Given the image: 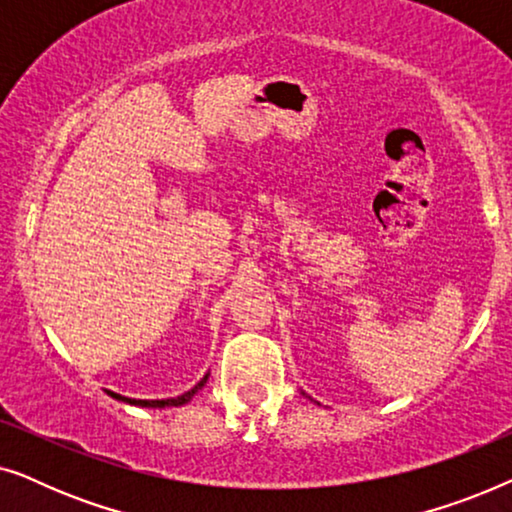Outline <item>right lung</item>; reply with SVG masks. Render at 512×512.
Returning a JSON list of instances; mask_svg holds the SVG:
<instances>
[{
    "mask_svg": "<svg viewBox=\"0 0 512 512\" xmlns=\"http://www.w3.org/2000/svg\"><path fill=\"white\" fill-rule=\"evenodd\" d=\"M207 377H209V375L202 377V380H200L198 384H195V387H193L191 391H186V394H181V396H177V398H165V401H137V398H128V396L114 394V391H107V394H109L111 398H116V401L130 403V405H139V408H170V405H184V403L191 401V398H193L195 394H198V389L205 387Z\"/></svg>",
    "mask_w": 512,
    "mask_h": 512,
    "instance_id": "1",
    "label": "right lung"
}]
</instances>
